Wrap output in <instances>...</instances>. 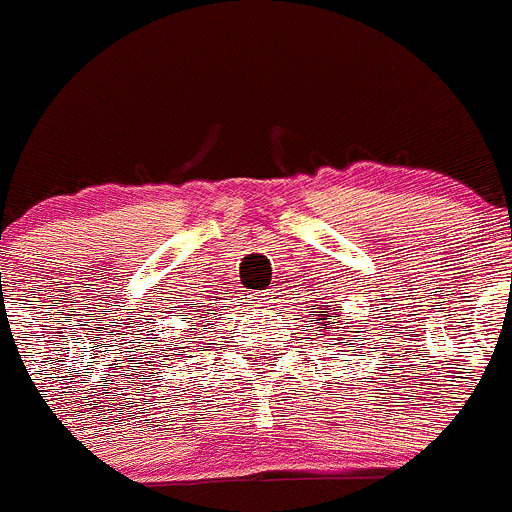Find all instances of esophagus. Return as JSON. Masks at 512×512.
Listing matches in <instances>:
<instances>
[{
    "label": "esophagus",
    "instance_id": "esophagus-1",
    "mask_svg": "<svg viewBox=\"0 0 512 512\" xmlns=\"http://www.w3.org/2000/svg\"><path fill=\"white\" fill-rule=\"evenodd\" d=\"M254 298H256V303H266V298H268V293H263V291H258V293H254Z\"/></svg>",
    "mask_w": 512,
    "mask_h": 512
}]
</instances>
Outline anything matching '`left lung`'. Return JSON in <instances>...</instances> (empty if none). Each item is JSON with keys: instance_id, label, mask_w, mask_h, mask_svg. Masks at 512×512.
<instances>
[{"instance_id": "1", "label": "left lung", "mask_w": 512, "mask_h": 512, "mask_svg": "<svg viewBox=\"0 0 512 512\" xmlns=\"http://www.w3.org/2000/svg\"><path fill=\"white\" fill-rule=\"evenodd\" d=\"M320 313H328V310H325V308H320ZM330 318H337V315H323V318H320V320H325V323L330 325Z\"/></svg>"}]
</instances>
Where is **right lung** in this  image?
<instances>
[{"label": "right lung", "mask_w": 512, "mask_h": 512, "mask_svg": "<svg viewBox=\"0 0 512 512\" xmlns=\"http://www.w3.org/2000/svg\"><path fill=\"white\" fill-rule=\"evenodd\" d=\"M197 318H199V315H197ZM199 323H202V320H199ZM207 323H209V320H207Z\"/></svg>", "instance_id": "obj_1"}]
</instances>
